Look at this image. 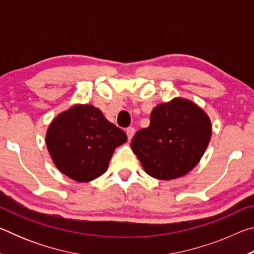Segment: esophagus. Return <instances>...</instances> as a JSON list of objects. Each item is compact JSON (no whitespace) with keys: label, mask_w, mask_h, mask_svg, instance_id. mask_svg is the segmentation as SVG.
<instances>
[{"label":"esophagus","mask_w":254,"mask_h":254,"mask_svg":"<svg viewBox=\"0 0 254 254\" xmlns=\"http://www.w3.org/2000/svg\"><path fill=\"white\" fill-rule=\"evenodd\" d=\"M134 133H135V128H134V127H127V139H128V140H131L132 137H133V135H134Z\"/></svg>","instance_id":"obj_1"}]
</instances>
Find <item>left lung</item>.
I'll return each instance as SVG.
<instances>
[{"label": "left lung", "mask_w": 254, "mask_h": 254, "mask_svg": "<svg viewBox=\"0 0 254 254\" xmlns=\"http://www.w3.org/2000/svg\"><path fill=\"white\" fill-rule=\"evenodd\" d=\"M212 135L207 114L183 98L159 104L150 126L133 136L131 148L145 173L170 180L188 174L203 157Z\"/></svg>", "instance_id": "1"}]
</instances>
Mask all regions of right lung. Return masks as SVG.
Wrapping results in <instances>:
<instances>
[{
    "instance_id": "right-lung-1",
    "label": "right lung",
    "mask_w": 254,
    "mask_h": 254,
    "mask_svg": "<svg viewBox=\"0 0 254 254\" xmlns=\"http://www.w3.org/2000/svg\"><path fill=\"white\" fill-rule=\"evenodd\" d=\"M126 141V132L93 105H75L59 114L46 135L56 167L79 183L104 174L115 148Z\"/></svg>"
}]
</instances>
